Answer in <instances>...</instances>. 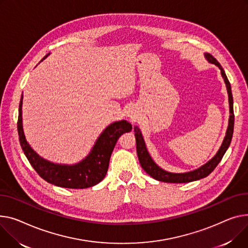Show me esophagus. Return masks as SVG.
<instances>
[{
    "mask_svg": "<svg viewBox=\"0 0 248 248\" xmlns=\"http://www.w3.org/2000/svg\"><path fill=\"white\" fill-rule=\"evenodd\" d=\"M128 117H129V120H130L131 122H136L137 117H136L135 114H133V113H129V114H128Z\"/></svg>",
    "mask_w": 248,
    "mask_h": 248,
    "instance_id": "34e87169",
    "label": "esophagus"
}]
</instances>
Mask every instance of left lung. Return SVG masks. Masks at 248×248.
<instances>
[{
    "label": "left lung",
    "mask_w": 248,
    "mask_h": 248,
    "mask_svg": "<svg viewBox=\"0 0 248 248\" xmlns=\"http://www.w3.org/2000/svg\"><path fill=\"white\" fill-rule=\"evenodd\" d=\"M206 59L211 62L217 64V67L221 71V76L224 78L227 93H228V101H229V123H228V127L226 130V136L223 140V142L218 150L217 154L214 155L207 163H205L204 166L201 167L200 169H197L193 171L186 172V173H172L160 169L157 164L153 160L151 157L150 154H148L145 143L143 141V138L141 136V133L140 128L138 126H135V137H136V141H137V153L139 156V160L141 168L143 170L152 177H154L156 180L163 181V183H171V184H184V183H190V181H194L197 179H201L203 177H206L209 173L213 171V170L217 167V164L220 162L222 159L225 152L227 151V148L232 142V135H233V127H234V112H233V97H232V87H230V82L221 67V64L217 61L216 58H213L210 54H205Z\"/></svg>",
    "instance_id": "obj_1"
}]
</instances>
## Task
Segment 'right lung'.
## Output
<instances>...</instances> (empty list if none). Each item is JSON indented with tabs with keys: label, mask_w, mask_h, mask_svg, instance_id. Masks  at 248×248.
Listing matches in <instances>:
<instances>
[{
	"label": "right lung",
	"mask_w": 248,
	"mask_h": 248,
	"mask_svg": "<svg viewBox=\"0 0 248 248\" xmlns=\"http://www.w3.org/2000/svg\"><path fill=\"white\" fill-rule=\"evenodd\" d=\"M22 105L23 95L18 118V134L22 150L31 166L43 179L61 187L87 188L101 183L107 174L109 158L119 138L133 129L126 121L111 124L97 139L92 152L84 160L74 166H62L42 158L27 142L22 124Z\"/></svg>",
	"instance_id": "right-lung-1"
}]
</instances>
